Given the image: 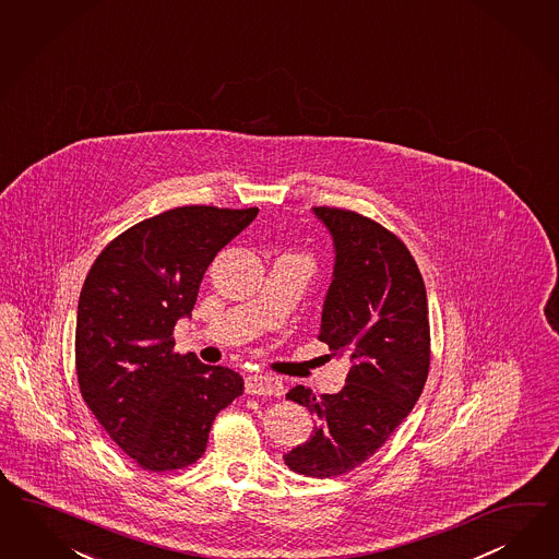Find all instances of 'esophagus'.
<instances>
[{"mask_svg": "<svg viewBox=\"0 0 559 559\" xmlns=\"http://www.w3.org/2000/svg\"><path fill=\"white\" fill-rule=\"evenodd\" d=\"M245 392L251 396H282L284 394V383L273 376H249L245 380Z\"/></svg>", "mask_w": 559, "mask_h": 559, "instance_id": "obj_1", "label": "esophagus"}]
</instances>
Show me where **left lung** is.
Instances as JSON below:
<instances>
[{
    "label": "left lung",
    "instance_id": "obj_1",
    "mask_svg": "<svg viewBox=\"0 0 559 559\" xmlns=\"http://www.w3.org/2000/svg\"><path fill=\"white\" fill-rule=\"evenodd\" d=\"M314 214L336 253L319 338L352 367L336 394L287 392L319 425L284 462L308 478H335L369 460L413 411L429 376L431 329L423 275L392 230L343 207Z\"/></svg>",
    "mask_w": 559,
    "mask_h": 559
}]
</instances>
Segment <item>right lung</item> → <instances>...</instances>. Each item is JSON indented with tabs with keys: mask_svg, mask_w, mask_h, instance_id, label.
<instances>
[{
	"mask_svg": "<svg viewBox=\"0 0 559 559\" xmlns=\"http://www.w3.org/2000/svg\"><path fill=\"white\" fill-rule=\"evenodd\" d=\"M257 212H160L110 240L85 277L75 326L81 396L143 469L198 462L214 418L245 390L237 371L174 352V329L192 314L207 265Z\"/></svg>",
	"mask_w": 559,
	"mask_h": 559,
	"instance_id": "1",
	"label": "right lung"
}]
</instances>
